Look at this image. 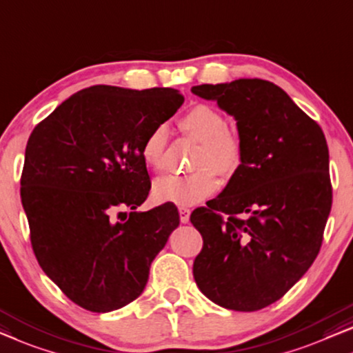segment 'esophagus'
<instances>
[{"label": "esophagus", "mask_w": 353, "mask_h": 353, "mask_svg": "<svg viewBox=\"0 0 353 353\" xmlns=\"http://www.w3.org/2000/svg\"><path fill=\"white\" fill-rule=\"evenodd\" d=\"M178 212H180L181 223H188L189 216H191V210H189L188 207H180V208H178Z\"/></svg>", "instance_id": "1"}]
</instances>
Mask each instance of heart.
Segmentation results:
<instances>
[{"instance_id": "obj_1", "label": "heart", "mask_w": 353, "mask_h": 353, "mask_svg": "<svg viewBox=\"0 0 353 353\" xmlns=\"http://www.w3.org/2000/svg\"><path fill=\"white\" fill-rule=\"evenodd\" d=\"M178 127L183 134L201 141V150L194 159L199 170L189 175H167L154 183V196L161 202L180 207L196 205L210 197L218 189L215 173L231 176L242 162V143L228 129L226 119L210 105H194L180 119ZM168 130L165 125L152 129L141 145V157L148 168L159 172L165 167Z\"/></svg>"}]
</instances>
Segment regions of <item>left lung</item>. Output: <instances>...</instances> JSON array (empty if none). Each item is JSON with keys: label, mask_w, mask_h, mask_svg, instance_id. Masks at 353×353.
<instances>
[{"label": "left lung", "mask_w": 353, "mask_h": 353, "mask_svg": "<svg viewBox=\"0 0 353 353\" xmlns=\"http://www.w3.org/2000/svg\"><path fill=\"white\" fill-rule=\"evenodd\" d=\"M236 119L242 162L207 207L191 213L203 239L192 274L224 309L275 303L307 272L330 216V156L323 132L279 85L264 79L194 85Z\"/></svg>", "instance_id": "1"}]
</instances>
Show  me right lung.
I'll list each match as a JSON object with an SVG mask.
<instances>
[{"label": "right lung", "instance_id": "right-lung-1", "mask_svg": "<svg viewBox=\"0 0 353 353\" xmlns=\"http://www.w3.org/2000/svg\"><path fill=\"white\" fill-rule=\"evenodd\" d=\"M183 101L168 88L92 85L66 99L30 135L20 197L34 256L90 312H111L139 298L151 263L180 224L172 203L135 210L151 188L143 140ZM124 208L134 212L119 222Z\"/></svg>", "mask_w": 353, "mask_h": 353}]
</instances>
